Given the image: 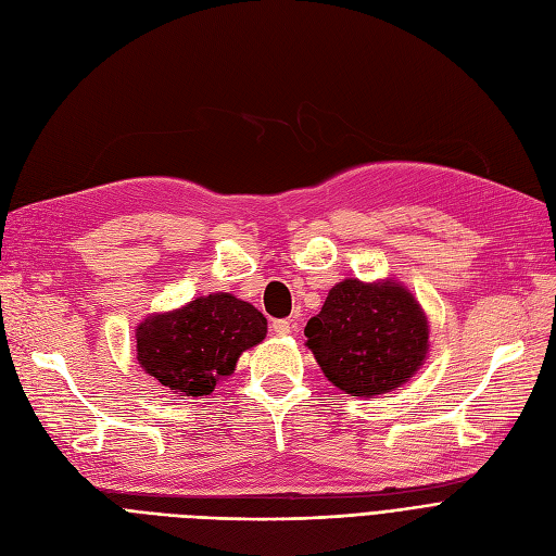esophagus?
Listing matches in <instances>:
<instances>
[{
  "instance_id": "obj_1",
  "label": "esophagus",
  "mask_w": 556,
  "mask_h": 556,
  "mask_svg": "<svg viewBox=\"0 0 556 556\" xmlns=\"http://www.w3.org/2000/svg\"><path fill=\"white\" fill-rule=\"evenodd\" d=\"M271 327H274V332L276 334H280V337H285V334H290V329H292V325H290V320H274L271 323Z\"/></svg>"
}]
</instances>
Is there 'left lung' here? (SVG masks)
<instances>
[{
    "instance_id": "left-lung-1",
    "label": "left lung",
    "mask_w": 556,
    "mask_h": 556,
    "mask_svg": "<svg viewBox=\"0 0 556 556\" xmlns=\"http://www.w3.org/2000/svg\"><path fill=\"white\" fill-rule=\"evenodd\" d=\"M304 334L327 381L355 397L407 383L428 355L426 313L395 280L334 285Z\"/></svg>"
}]
</instances>
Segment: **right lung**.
<instances>
[{
	"mask_svg": "<svg viewBox=\"0 0 556 556\" xmlns=\"http://www.w3.org/2000/svg\"><path fill=\"white\" fill-rule=\"evenodd\" d=\"M135 337L138 363L149 377L177 395L201 397L231 377L241 353L266 337V318L243 299L215 292L149 315Z\"/></svg>",
	"mask_w": 556,
	"mask_h": 556,
	"instance_id": "add662e5",
	"label": "right lung"
}]
</instances>
